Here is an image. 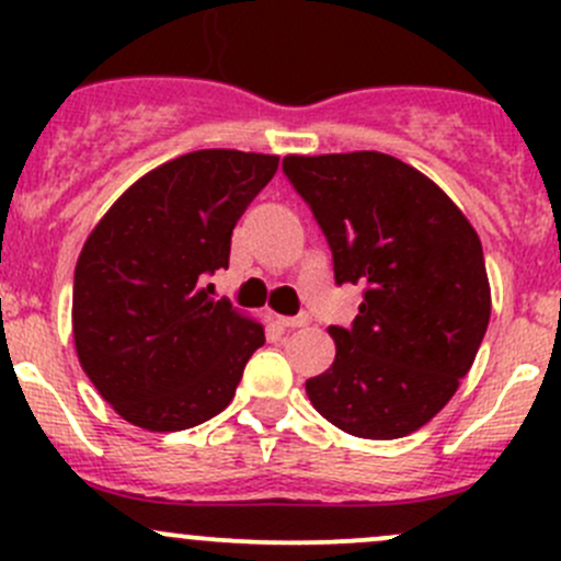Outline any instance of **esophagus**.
<instances>
[{
  "label": "esophagus",
  "mask_w": 561,
  "mask_h": 561,
  "mask_svg": "<svg viewBox=\"0 0 561 561\" xmlns=\"http://www.w3.org/2000/svg\"><path fill=\"white\" fill-rule=\"evenodd\" d=\"M282 328H304L309 325V314H298V317H279Z\"/></svg>",
  "instance_id": "obj_1"
}]
</instances>
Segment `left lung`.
<instances>
[{"label": "left lung", "mask_w": 561, "mask_h": 561, "mask_svg": "<svg viewBox=\"0 0 561 561\" xmlns=\"http://www.w3.org/2000/svg\"><path fill=\"white\" fill-rule=\"evenodd\" d=\"M333 254L336 285H360L353 325H331V369L307 380L325 421L364 439L426 426L472 366L491 317L483 247L421 171L380 151L282 160Z\"/></svg>", "instance_id": "obj_1"}]
</instances>
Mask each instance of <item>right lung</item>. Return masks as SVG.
Listing matches in <instances>:
<instances>
[{
	"mask_svg": "<svg viewBox=\"0 0 561 561\" xmlns=\"http://www.w3.org/2000/svg\"><path fill=\"white\" fill-rule=\"evenodd\" d=\"M279 157L203 149L135 181L98 222L72 282L78 360L133 426L181 432L233 401L263 325L214 301L230 236Z\"/></svg>",
	"mask_w": 561,
	"mask_h": 561,
	"instance_id": "right-lung-1",
	"label": "right lung"
}]
</instances>
